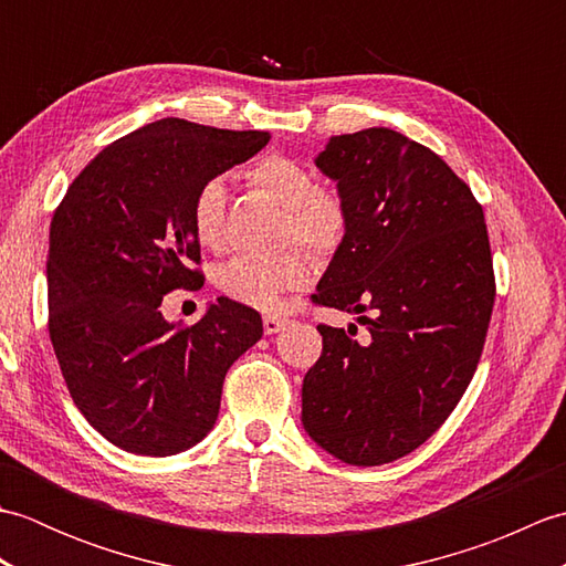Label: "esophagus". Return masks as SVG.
Masks as SVG:
<instances>
[{"instance_id":"34e87169","label":"esophagus","mask_w":566,"mask_h":566,"mask_svg":"<svg viewBox=\"0 0 566 566\" xmlns=\"http://www.w3.org/2000/svg\"><path fill=\"white\" fill-rule=\"evenodd\" d=\"M284 326H286V318H280V316H264V321H262L264 335H274V333H280Z\"/></svg>"}]
</instances>
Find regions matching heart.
Listing matches in <instances>:
<instances>
[{"instance_id": "heart-1", "label": "heart", "mask_w": 566, "mask_h": 566, "mask_svg": "<svg viewBox=\"0 0 566 566\" xmlns=\"http://www.w3.org/2000/svg\"><path fill=\"white\" fill-rule=\"evenodd\" d=\"M248 182L284 209V243H298L316 258H328L347 235L345 199L333 189L318 187L316 177L302 163L284 155H268L248 170ZM228 187L221 177L201 182L191 197V231L207 248H221L226 235ZM308 282V264L298 252L280 258H235L219 270V290L233 302L276 311L284 292Z\"/></svg>"}]
</instances>
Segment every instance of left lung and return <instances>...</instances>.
Returning a JSON list of instances; mask_svg holds the SVG:
<instances>
[{"instance_id": "left-lung-1", "label": "left lung", "mask_w": 566, "mask_h": 566, "mask_svg": "<svg viewBox=\"0 0 566 566\" xmlns=\"http://www.w3.org/2000/svg\"><path fill=\"white\" fill-rule=\"evenodd\" d=\"M316 167L345 199L347 235L316 302L367 328L318 326L302 423L335 460L377 467L413 452L448 418L494 308L484 211L448 163L391 128L333 136Z\"/></svg>"}]
</instances>
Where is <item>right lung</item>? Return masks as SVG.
<instances>
[{
	"mask_svg": "<svg viewBox=\"0 0 566 566\" xmlns=\"http://www.w3.org/2000/svg\"><path fill=\"white\" fill-rule=\"evenodd\" d=\"M268 140V130L160 118L106 146L53 216L48 331L72 401L116 448H195L219 418L226 371L262 338L258 311L228 296L191 328L160 306L167 292L201 284L189 270L195 191Z\"/></svg>",
	"mask_w": 566,
	"mask_h": 566,
	"instance_id": "obj_1",
	"label": "right lung"
}]
</instances>
